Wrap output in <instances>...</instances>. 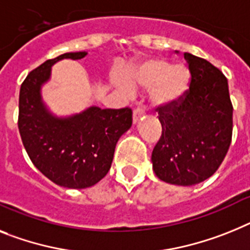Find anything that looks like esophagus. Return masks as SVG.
<instances>
[{
    "label": "esophagus",
    "mask_w": 250,
    "mask_h": 250,
    "mask_svg": "<svg viewBox=\"0 0 250 250\" xmlns=\"http://www.w3.org/2000/svg\"><path fill=\"white\" fill-rule=\"evenodd\" d=\"M144 109L140 108V106H137V108H135V110H133V122L135 123H137L138 121H140V118H141L142 115H144Z\"/></svg>",
    "instance_id": "esophagus-1"
}]
</instances>
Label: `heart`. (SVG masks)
<instances>
[{"instance_id":"obj_1","label":"heart","mask_w":250,"mask_h":250,"mask_svg":"<svg viewBox=\"0 0 250 250\" xmlns=\"http://www.w3.org/2000/svg\"><path fill=\"white\" fill-rule=\"evenodd\" d=\"M131 83L152 90L154 102L165 104L175 102L186 93L189 73L184 66H173L164 60H151L131 70L127 75Z\"/></svg>"}]
</instances>
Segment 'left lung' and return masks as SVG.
I'll list each match as a JSON object with an SVG mask.
<instances>
[{"instance_id":"obj_1","label":"left lung","mask_w":250,"mask_h":250,"mask_svg":"<svg viewBox=\"0 0 250 250\" xmlns=\"http://www.w3.org/2000/svg\"><path fill=\"white\" fill-rule=\"evenodd\" d=\"M175 53H178L175 50ZM189 87L179 99L156 106L161 136L152 151L159 179L194 186L216 173L232 137V104L225 75L208 61L184 53Z\"/></svg>"}]
</instances>
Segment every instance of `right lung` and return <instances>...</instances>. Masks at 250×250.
Here are the masks:
<instances>
[{
    "label": "right lung",
    "instance_id": "obj_1",
    "mask_svg": "<svg viewBox=\"0 0 250 250\" xmlns=\"http://www.w3.org/2000/svg\"><path fill=\"white\" fill-rule=\"evenodd\" d=\"M86 52L61 54L29 73L19 95V132L31 163L61 187L83 189L110 169L117 141L132 125V109L91 106L70 118H56L41 99L50 67L63 58L81 60Z\"/></svg>",
    "mask_w": 250,
    "mask_h": 250
}]
</instances>
